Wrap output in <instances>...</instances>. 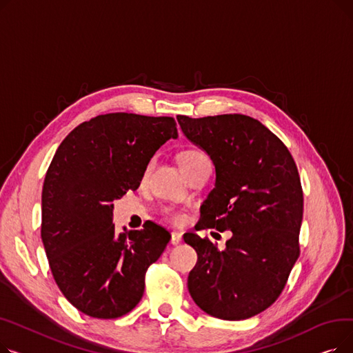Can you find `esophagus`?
<instances>
[{
    "label": "esophagus",
    "instance_id": "obj_1",
    "mask_svg": "<svg viewBox=\"0 0 353 353\" xmlns=\"http://www.w3.org/2000/svg\"><path fill=\"white\" fill-rule=\"evenodd\" d=\"M170 242H172V245H179L181 242V234L179 232H173Z\"/></svg>",
    "mask_w": 353,
    "mask_h": 353
}]
</instances>
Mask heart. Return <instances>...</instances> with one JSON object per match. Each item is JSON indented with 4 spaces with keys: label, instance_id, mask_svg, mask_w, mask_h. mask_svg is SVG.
<instances>
[{
    "label": "heart",
    "instance_id": "obj_1",
    "mask_svg": "<svg viewBox=\"0 0 353 353\" xmlns=\"http://www.w3.org/2000/svg\"><path fill=\"white\" fill-rule=\"evenodd\" d=\"M203 160H209L208 154L200 150V148L197 147H189V148H184V150L179 154V161H180V165L181 169L184 170V173L189 172L190 169H193V167L203 161ZM148 170H150V164L147 165V169L144 172V176L148 173ZM167 217H170L173 221H177V223H180V221L184 220V214L183 213H179V212H174V210H165L164 212Z\"/></svg>",
    "mask_w": 353,
    "mask_h": 353
}]
</instances>
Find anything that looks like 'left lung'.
<instances>
[{"instance_id": "1", "label": "left lung", "mask_w": 353, "mask_h": 353, "mask_svg": "<svg viewBox=\"0 0 353 353\" xmlns=\"http://www.w3.org/2000/svg\"><path fill=\"white\" fill-rule=\"evenodd\" d=\"M177 120L216 167L214 188L194 229L233 232L225 250L208 237L184 234L197 253L189 292L214 318L249 319L279 298L301 254L303 192L298 167L283 141L249 116Z\"/></svg>"}]
</instances>
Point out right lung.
I'll return each mask as SVG.
<instances>
[{"label":"right lung","instance_id":"add662e5","mask_svg":"<svg viewBox=\"0 0 353 353\" xmlns=\"http://www.w3.org/2000/svg\"><path fill=\"white\" fill-rule=\"evenodd\" d=\"M173 117L100 114L63 140L41 194V240L55 283L84 314L116 319L144 293L145 272L172 239L145 221L141 230L116 233L113 200L137 190L147 164L169 139Z\"/></svg>","mask_w":353,"mask_h":353}]
</instances>
